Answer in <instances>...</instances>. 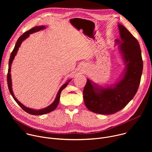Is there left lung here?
Here are the masks:
<instances>
[{
  "label": "left lung",
  "instance_id": "left-lung-1",
  "mask_svg": "<svg viewBox=\"0 0 152 152\" xmlns=\"http://www.w3.org/2000/svg\"><path fill=\"white\" fill-rule=\"evenodd\" d=\"M120 40H115L125 65L115 83L105 86L87 79L83 96L86 107L94 113L109 115L124 108L136 94L143 69L141 51L137 39L123 25L118 23Z\"/></svg>",
  "mask_w": 152,
  "mask_h": 152
}]
</instances>
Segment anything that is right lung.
<instances>
[{
	"label": "right lung",
	"mask_w": 152,
	"mask_h": 152,
	"mask_svg": "<svg viewBox=\"0 0 152 152\" xmlns=\"http://www.w3.org/2000/svg\"><path fill=\"white\" fill-rule=\"evenodd\" d=\"M47 26H36L34 28H32V29H31L30 30L28 31L27 32H25L22 35H21L19 38L18 39V40L16 42V44L15 45V47L11 54L10 56V58L9 60V64H8V75H7V82H8V88H9V91L10 94H11V96H12L13 99L15 100V101L17 102V103L21 107L22 109L26 113H28L29 114L31 115H43V114H46L48 113H49L52 111H53V110H55L56 109V107L58 106L59 102V99H60V96H61V91L66 87V86L68 85L69 83L72 80V79L68 80L66 83L64 84H63L62 85L61 87L59 88L56 96L55 97V100L53 101V102L50 104V105H49L48 106H47L46 107L42 108V109L41 110H35V109H32V108H29L28 107L26 106H25L24 104H23L20 102H19L17 98L15 97L13 91H12V80H11V65L12 63L13 62V60L15 56V55H17V53L18 50L19 48L21 46V44L22 43V42L23 41H25L26 38H28L30 34H32L34 32L39 31L41 30H44L46 28Z\"/></svg>",
	"instance_id": "add662e5"
}]
</instances>
